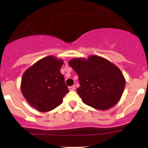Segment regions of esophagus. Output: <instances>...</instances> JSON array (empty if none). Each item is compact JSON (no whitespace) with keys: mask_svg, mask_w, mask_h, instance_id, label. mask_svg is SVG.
Instances as JSON below:
<instances>
[{"mask_svg":"<svg viewBox=\"0 0 148 148\" xmlns=\"http://www.w3.org/2000/svg\"><path fill=\"white\" fill-rule=\"evenodd\" d=\"M69 89L70 91L74 90V89H75V86H69Z\"/></svg>","mask_w":148,"mask_h":148,"instance_id":"1","label":"esophagus"}]
</instances>
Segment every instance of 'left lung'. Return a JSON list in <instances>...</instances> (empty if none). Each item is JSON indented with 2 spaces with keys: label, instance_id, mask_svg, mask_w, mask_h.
<instances>
[{
  "label": "left lung",
  "instance_id": "left-lung-1",
  "mask_svg": "<svg viewBox=\"0 0 148 148\" xmlns=\"http://www.w3.org/2000/svg\"><path fill=\"white\" fill-rule=\"evenodd\" d=\"M69 64L78 75L80 86L77 91L84 104L107 110L120 101L125 79L117 66L97 55L75 58Z\"/></svg>",
  "mask_w": 148,
  "mask_h": 148
}]
</instances>
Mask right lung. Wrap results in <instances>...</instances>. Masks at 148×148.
<instances>
[{
  "label": "right lung",
  "instance_id": "obj_1",
  "mask_svg": "<svg viewBox=\"0 0 148 148\" xmlns=\"http://www.w3.org/2000/svg\"><path fill=\"white\" fill-rule=\"evenodd\" d=\"M64 61L53 56L40 59L26 70L21 83L28 104L41 112L53 110L63 102L69 92L60 69Z\"/></svg>",
  "mask_w": 148,
  "mask_h": 148
}]
</instances>
